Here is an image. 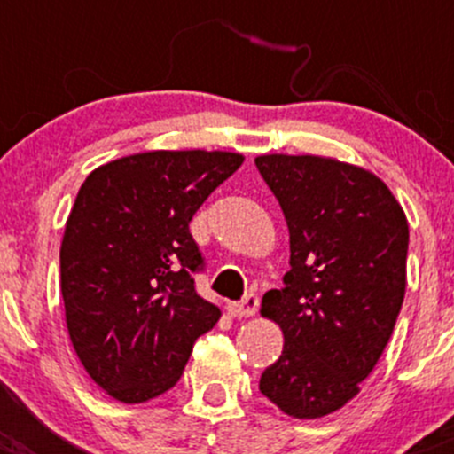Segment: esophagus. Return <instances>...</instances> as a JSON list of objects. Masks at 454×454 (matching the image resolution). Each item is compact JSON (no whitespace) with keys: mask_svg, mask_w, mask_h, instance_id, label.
<instances>
[{"mask_svg":"<svg viewBox=\"0 0 454 454\" xmlns=\"http://www.w3.org/2000/svg\"><path fill=\"white\" fill-rule=\"evenodd\" d=\"M226 309L235 318H248V316H254L256 309H259V299L254 294H246L244 301H239V303H228Z\"/></svg>","mask_w":454,"mask_h":454,"instance_id":"1","label":"esophagus"}]
</instances>
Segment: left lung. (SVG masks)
<instances>
[{"instance_id": "1", "label": "left lung", "mask_w": 454, "mask_h": 454, "mask_svg": "<svg viewBox=\"0 0 454 454\" xmlns=\"http://www.w3.org/2000/svg\"><path fill=\"white\" fill-rule=\"evenodd\" d=\"M254 164L290 231V272L261 301V316L281 327L283 351L259 391L290 418H325L358 395L391 338L406 292L409 222L367 168L286 153Z\"/></svg>"}]
</instances>
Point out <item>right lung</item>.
Listing matches in <instances>:
<instances>
[{"label": "right lung", "instance_id": "1", "mask_svg": "<svg viewBox=\"0 0 454 454\" xmlns=\"http://www.w3.org/2000/svg\"><path fill=\"white\" fill-rule=\"evenodd\" d=\"M244 162L231 151H145L94 168L61 241L72 347L90 378L125 404L176 387L219 309L195 290L204 259L189 223Z\"/></svg>", "mask_w": 454, "mask_h": 454}]
</instances>
